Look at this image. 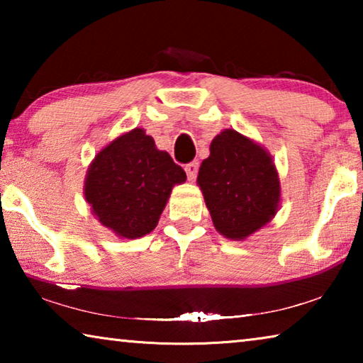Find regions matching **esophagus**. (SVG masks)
Returning <instances> with one entry per match:
<instances>
[{
    "label": "esophagus",
    "mask_w": 363,
    "mask_h": 363,
    "mask_svg": "<svg viewBox=\"0 0 363 363\" xmlns=\"http://www.w3.org/2000/svg\"><path fill=\"white\" fill-rule=\"evenodd\" d=\"M186 173H187V177L189 181H194L196 177V171H199V162H190L186 164Z\"/></svg>",
    "instance_id": "esophagus-1"
}]
</instances>
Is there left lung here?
Returning <instances> with one entry per match:
<instances>
[{"mask_svg":"<svg viewBox=\"0 0 363 363\" xmlns=\"http://www.w3.org/2000/svg\"><path fill=\"white\" fill-rule=\"evenodd\" d=\"M196 182L213 224L232 240H243L275 216L280 182L269 153L233 130L213 139Z\"/></svg>","mask_w":363,"mask_h":363,"instance_id":"left-lung-1","label":"left lung"}]
</instances>
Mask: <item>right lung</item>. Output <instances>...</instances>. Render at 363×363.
Returning a JSON list of instances; mask_svg holds the SVG:
<instances>
[{
    "mask_svg": "<svg viewBox=\"0 0 363 363\" xmlns=\"http://www.w3.org/2000/svg\"><path fill=\"white\" fill-rule=\"evenodd\" d=\"M186 177L169 153L136 128L97 153L84 196L101 224L120 237L138 238L155 229L171 189Z\"/></svg>",
    "mask_w": 363,
    "mask_h": 363,
    "instance_id": "right-lung-1",
    "label": "right lung"
}]
</instances>
